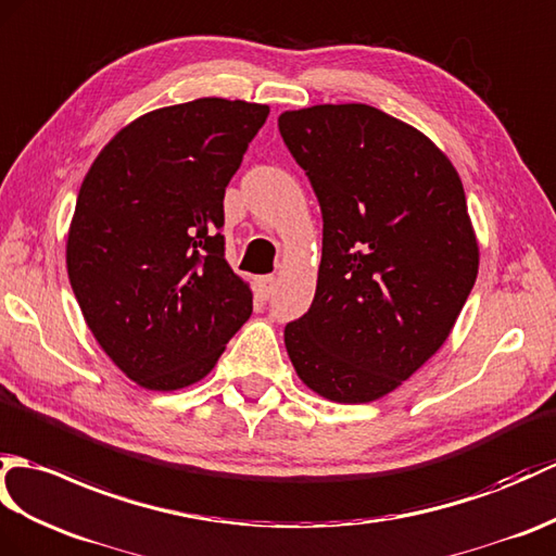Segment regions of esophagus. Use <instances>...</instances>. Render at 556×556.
Masks as SVG:
<instances>
[{
	"label": "esophagus",
	"mask_w": 556,
	"mask_h": 556,
	"mask_svg": "<svg viewBox=\"0 0 556 556\" xmlns=\"http://www.w3.org/2000/svg\"><path fill=\"white\" fill-rule=\"evenodd\" d=\"M257 299H263V301H267L269 295L275 293V277H261L257 279Z\"/></svg>",
	"instance_id": "1"
}]
</instances>
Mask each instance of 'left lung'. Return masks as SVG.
I'll return each mask as SVG.
<instances>
[{
  "instance_id": "left-lung-1",
  "label": "left lung",
  "mask_w": 556,
  "mask_h": 556,
  "mask_svg": "<svg viewBox=\"0 0 556 556\" xmlns=\"http://www.w3.org/2000/svg\"><path fill=\"white\" fill-rule=\"evenodd\" d=\"M279 132L325 223L313 305L283 343L315 393L369 403L445 343L473 289L462 179L429 137L367 103L287 111Z\"/></svg>"
}]
</instances>
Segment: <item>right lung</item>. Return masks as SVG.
I'll list each match as a JSON object with an SVG mask.
<instances>
[{
    "mask_svg": "<svg viewBox=\"0 0 556 556\" xmlns=\"http://www.w3.org/2000/svg\"><path fill=\"white\" fill-rule=\"evenodd\" d=\"M205 97L141 115L89 167L68 231L87 327L127 377L177 391L208 374L253 313L225 261V189L267 121Z\"/></svg>",
    "mask_w": 556,
    "mask_h": 556,
    "instance_id": "obj_1",
    "label": "right lung"
}]
</instances>
